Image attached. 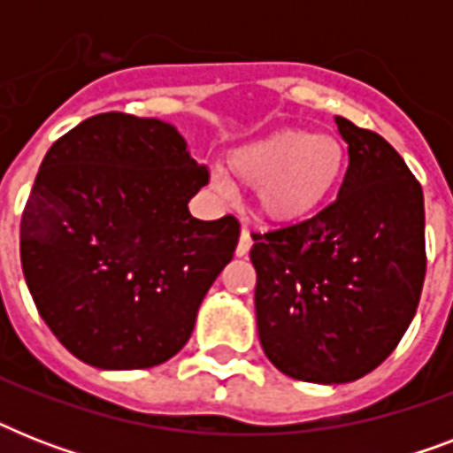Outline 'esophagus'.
<instances>
[{
	"instance_id": "34e87169",
	"label": "esophagus",
	"mask_w": 453,
	"mask_h": 453,
	"mask_svg": "<svg viewBox=\"0 0 453 453\" xmlns=\"http://www.w3.org/2000/svg\"><path fill=\"white\" fill-rule=\"evenodd\" d=\"M251 244H254V242H251V233H249V230H242L240 242H237V256H247Z\"/></svg>"
}]
</instances>
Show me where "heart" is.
<instances>
[{
    "instance_id": "heart-1",
    "label": "heart",
    "mask_w": 453,
    "mask_h": 453,
    "mask_svg": "<svg viewBox=\"0 0 453 453\" xmlns=\"http://www.w3.org/2000/svg\"><path fill=\"white\" fill-rule=\"evenodd\" d=\"M345 164L336 136L294 127L234 145L226 157L227 176L254 188L256 211L277 226H298L322 211L343 180ZM213 188L220 195L233 192L226 176H213Z\"/></svg>"
}]
</instances>
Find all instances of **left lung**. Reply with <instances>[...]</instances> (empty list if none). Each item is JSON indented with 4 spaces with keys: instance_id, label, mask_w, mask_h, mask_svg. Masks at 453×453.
Returning <instances> with one entry per match:
<instances>
[{
    "instance_id": "8db88e82",
    "label": "left lung",
    "mask_w": 453,
    "mask_h": 453,
    "mask_svg": "<svg viewBox=\"0 0 453 453\" xmlns=\"http://www.w3.org/2000/svg\"><path fill=\"white\" fill-rule=\"evenodd\" d=\"M334 119L350 157L336 202L254 234L249 254L265 357L319 386L362 379L397 348L426 277L421 185L386 138Z\"/></svg>"
}]
</instances>
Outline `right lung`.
<instances>
[{"label":"right lung","mask_w":453,"mask_h":453,"mask_svg":"<svg viewBox=\"0 0 453 453\" xmlns=\"http://www.w3.org/2000/svg\"><path fill=\"white\" fill-rule=\"evenodd\" d=\"M206 180L173 124L122 112L88 117L46 152L20 263L39 315L74 357L127 372L188 343L240 240L233 216L188 209Z\"/></svg>","instance_id":"obj_1"}]
</instances>
